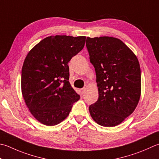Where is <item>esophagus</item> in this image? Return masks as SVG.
Instances as JSON below:
<instances>
[{
	"instance_id": "esophagus-1",
	"label": "esophagus",
	"mask_w": 159,
	"mask_h": 159,
	"mask_svg": "<svg viewBox=\"0 0 159 159\" xmlns=\"http://www.w3.org/2000/svg\"><path fill=\"white\" fill-rule=\"evenodd\" d=\"M79 92H80V94H81V95H83L84 93H85V88H83V89H79Z\"/></svg>"
}]
</instances>
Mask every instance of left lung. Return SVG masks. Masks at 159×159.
<instances>
[{
	"label": "left lung",
	"instance_id": "obj_1",
	"mask_svg": "<svg viewBox=\"0 0 159 159\" xmlns=\"http://www.w3.org/2000/svg\"><path fill=\"white\" fill-rule=\"evenodd\" d=\"M86 47L95 68L98 98L89 105L98 125H119L136 109L141 93L138 58L122 40L114 37H88Z\"/></svg>",
	"mask_w": 159,
	"mask_h": 159
}]
</instances>
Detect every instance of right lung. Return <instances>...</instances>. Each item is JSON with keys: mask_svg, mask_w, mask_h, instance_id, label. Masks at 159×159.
Returning a JSON list of instances; mask_svg holds the SVG:
<instances>
[{"mask_svg": "<svg viewBox=\"0 0 159 159\" xmlns=\"http://www.w3.org/2000/svg\"><path fill=\"white\" fill-rule=\"evenodd\" d=\"M85 36L46 37L28 53L22 67L21 91L40 123L56 125L69 115L80 96L69 82L71 58L84 48Z\"/></svg>", "mask_w": 159, "mask_h": 159, "instance_id": "add662e5", "label": "right lung"}]
</instances>
